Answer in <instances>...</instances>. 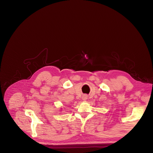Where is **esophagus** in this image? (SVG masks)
<instances>
[{"label": "esophagus", "instance_id": "esophagus-1", "mask_svg": "<svg viewBox=\"0 0 153 153\" xmlns=\"http://www.w3.org/2000/svg\"><path fill=\"white\" fill-rule=\"evenodd\" d=\"M82 98H83V100H86V99H87V97H86L85 95H84Z\"/></svg>", "mask_w": 153, "mask_h": 153}]
</instances>
